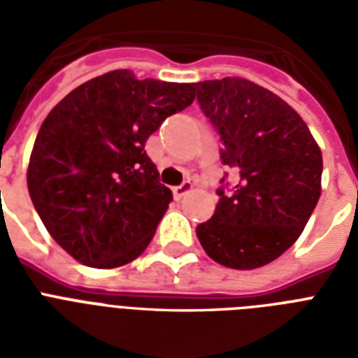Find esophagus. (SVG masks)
I'll use <instances>...</instances> for the list:
<instances>
[{
  "label": "esophagus",
  "mask_w": 358,
  "mask_h": 358,
  "mask_svg": "<svg viewBox=\"0 0 358 358\" xmlns=\"http://www.w3.org/2000/svg\"><path fill=\"white\" fill-rule=\"evenodd\" d=\"M191 189H193V184H191L189 180H185L184 184H180V185H176V187H173L174 199H176V201H180V199H182L185 193H189Z\"/></svg>",
  "instance_id": "obj_1"
}]
</instances>
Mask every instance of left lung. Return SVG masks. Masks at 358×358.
Instances as JSON below:
<instances>
[{
  "label": "left lung",
  "mask_w": 358,
  "mask_h": 358,
  "mask_svg": "<svg viewBox=\"0 0 358 358\" xmlns=\"http://www.w3.org/2000/svg\"><path fill=\"white\" fill-rule=\"evenodd\" d=\"M196 100L221 137L215 213L196 227L206 255L232 269L277 260L299 238L322 195L323 159L310 129L284 102L243 78L195 83Z\"/></svg>",
  "instance_id": "8db88e82"
}]
</instances>
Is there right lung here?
<instances>
[{
    "label": "right lung",
    "mask_w": 358,
    "mask_h": 358,
    "mask_svg": "<svg viewBox=\"0 0 358 358\" xmlns=\"http://www.w3.org/2000/svg\"><path fill=\"white\" fill-rule=\"evenodd\" d=\"M195 83L98 76L66 94L42 122L27 189L52 238L76 260L109 269L152 241L173 193L146 156V139L193 103Z\"/></svg>",
    "instance_id": "right-lung-1"
}]
</instances>
